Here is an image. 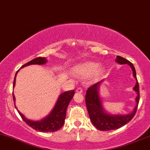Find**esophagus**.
Segmentation results:
<instances>
[{"label":"esophagus","instance_id":"esophagus-1","mask_svg":"<svg viewBox=\"0 0 150 150\" xmlns=\"http://www.w3.org/2000/svg\"><path fill=\"white\" fill-rule=\"evenodd\" d=\"M76 92H78V93H82V92H83V89L81 88H80V87H79V88H77L76 90Z\"/></svg>","mask_w":150,"mask_h":150}]
</instances>
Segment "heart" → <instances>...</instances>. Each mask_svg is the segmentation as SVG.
<instances>
[{
	"label": "heart",
	"mask_w": 150,
	"mask_h": 150,
	"mask_svg": "<svg viewBox=\"0 0 150 150\" xmlns=\"http://www.w3.org/2000/svg\"><path fill=\"white\" fill-rule=\"evenodd\" d=\"M73 71L76 75L81 78H87L92 74H95V76L97 77L103 73V68L102 67H99V64L95 62H87L77 66Z\"/></svg>",
	"instance_id": "1"
}]
</instances>
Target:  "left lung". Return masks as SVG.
<instances>
[{
    "instance_id": "1",
    "label": "left lung",
    "mask_w": 150,
    "mask_h": 150,
    "mask_svg": "<svg viewBox=\"0 0 150 150\" xmlns=\"http://www.w3.org/2000/svg\"><path fill=\"white\" fill-rule=\"evenodd\" d=\"M116 62L117 63L124 64H127L132 69L134 77L136 80V84L135 85L134 90L137 92V97L136 98V105L133 110V112L127 115H111L105 111L101 104V98L99 95V88L102 81H99L97 83L92 85L86 91V103L90 119L92 123L96 128L100 131H110L114 129H119L120 127L125 126L126 124L132 120L137 110L138 105L140 100L139 84H138L137 78H136V72L134 64L129 62L127 59L117 55Z\"/></svg>"
}]
</instances>
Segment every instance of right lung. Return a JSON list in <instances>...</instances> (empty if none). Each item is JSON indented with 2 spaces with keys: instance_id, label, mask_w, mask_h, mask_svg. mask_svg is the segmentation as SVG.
Listing matches in <instances>:
<instances>
[{
  "instance_id": "obj_1",
  "label": "right lung",
  "mask_w": 150,
  "mask_h": 150,
  "mask_svg": "<svg viewBox=\"0 0 150 150\" xmlns=\"http://www.w3.org/2000/svg\"><path fill=\"white\" fill-rule=\"evenodd\" d=\"M47 62V60L46 58H42V57H39L36 58L33 60H30V62H27L26 64H23L21 68H23L24 67H26L30 64H44ZM19 70V69H18ZM16 71L15 76H14V83H13V88L15 86V81H16V76L17 74L18 71ZM13 95V100L14 103L15 102V97H14V93L12 92ZM74 95V90H71V91H67L62 93L59 96L57 102L55 103L54 108L51 110L49 115H48L46 117L42 119L40 121H33L27 119L25 117L21 112H20L16 108L18 113L24 122L27 124L28 126L32 127L33 129H35L36 131L41 132H56L60 129L61 127L63 126L64 120L66 117V112L67 108L68 105L73 98Z\"/></svg>"
}]
</instances>
